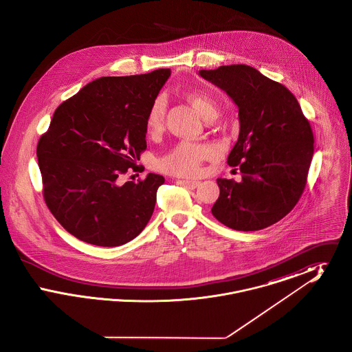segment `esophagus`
Listing matches in <instances>:
<instances>
[{
    "label": "esophagus",
    "mask_w": 352,
    "mask_h": 352,
    "mask_svg": "<svg viewBox=\"0 0 352 352\" xmlns=\"http://www.w3.org/2000/svg\"><path fill=\"white\" fill-rule=\"evenodd\" d=\"M181 184H184V187L190 188V190H194L199 186V181H181Z\"/></svg>",
    "instance_id": "obj_1"
}]
</instances>
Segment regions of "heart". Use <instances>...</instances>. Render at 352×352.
I'll list each match as a JSON object with an SVG mask.
<instances>
[{"mask_svg":"<svg viewBox=\"0 0 352 352\" xmlns=\"http://www.w3.org/2000/svg\"><path fill=\"white\" fill-rule=\"evenodd\" d=\"M184 96L206 121L215 120L218 116V101L211 94L201 89H191L187 91ZM166 107L168 100L165 95H158L151 101L146 113V128L151 133L160 132L164 128ZM212 154L214 149L208 145L181 141L164 157H161L157 165L160 170L171 175L191 177L199 173L201 162Z\"/></svg>","mask_w":352,"mask_h":352,"instance_id":"1","label":"heart"}]
</instances>
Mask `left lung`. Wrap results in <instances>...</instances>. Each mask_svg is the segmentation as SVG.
I'll return each instance as SVG.
<instances>
[{
	"label": "left lung",
	"instance_id": "obj_1",
	"mask_svg": "<svg viewBox=\"0 0 352 352\" xmlns=\"http://www.w3.org/2000/svg\"><path fill=\"white\" fill-rule=\"evenodd\" d=\"M239 108L240 133L227 164L241 182L218 178L211 212L236 231H258L286 217L300 201L314 153V135L296 96L245 65L201 69ZM237 170V168H234Z\"/></svg>",
	"mask_w": 352,
	"mask_h": 352
}]
</instances>
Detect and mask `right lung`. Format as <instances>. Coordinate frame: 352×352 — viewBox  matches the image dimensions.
<instances>
[{
  "label": "right lung",
  "instance_id": "add662e5",
  "mask_svg": "<svg viewBox=\"0 0 352 352\" xmlns=\"http://www.w3.org/2000/svg\"><path fill=\"white\" fill-rule=\"evenodd\" d=\"M170 76H104L63 101L36 145L43 198L62 227L88 244L118 247L151 220L158 174L120 182L146 149V113Z\"/></svg>",
  "mask_w": 352,
  "mask_h": 352
}]
</instances>
